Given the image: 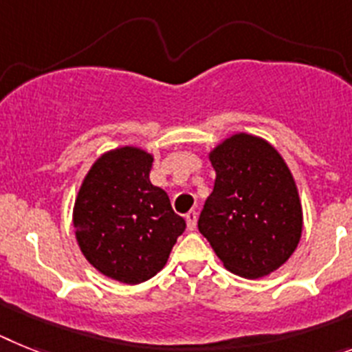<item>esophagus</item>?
Listing matches in <instances>:
<instances>
[{
    "mask_svg": "<svg viewBox=\"0 0 352 352\" xmlns=\"http://www.w3.org/2000/svg\"><path fill=\"white\" fill-rule=\"evenodd\" d=\"M197 221H198V212L197 210H189L186 214V223H188V230H195L197 228Z\"/></svg>",
    "mask_w": 352,
    "mask_h": 352,
    "instance_id": "34e87169",
    "label": "esophagus"
}]
</instances>
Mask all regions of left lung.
Listing matches in <instances>:
<instances>
[{
    "mask_svg": "<svg viewBox=\"0 0 352 352\" xmlns=\"http://www.w3.org/2000/svg\"><path fill=\"white\" fill-rule=\"evenodd\" d=\"M216 172L198 230L223 265L256 280L282 267L298 248L303 207L285 159L267 140L235 133L210 148Z\"/></svg>",
    "mask_w": 352,
    "mask_h": 352,
    "instance_id": "obj_1",
    "label": "left lung"
}]
</instances>
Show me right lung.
Returning a JSON list of instances; mask_svg holds the SVG:
<instances>
[{"instance_id":"add662e5","label":"right lung","mask_w":352,"mask_h":352,"mask_svg":"<svg viewBox=\"0 0 352 352\" xmlns=\"http://www.w3.org/2000/svg\"><path fill=\"white\" fill-rule=\"evenodd\" d=\"M154 155L125 145L96 159L76 195L78 246L104 276L138 285L166 265L186 221L151 182Z\"/></svg>"}]
</instances>
